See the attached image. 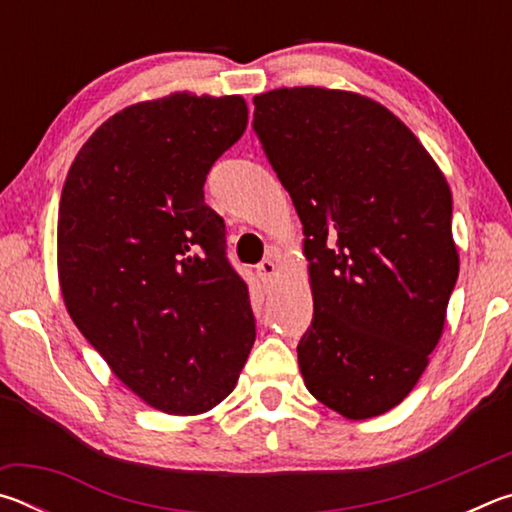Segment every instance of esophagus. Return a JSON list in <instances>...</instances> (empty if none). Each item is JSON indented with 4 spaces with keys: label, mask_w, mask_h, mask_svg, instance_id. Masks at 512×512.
Wrapping results in <instances>:
<instances>
[{
    "label": "esophagus",
    "mask_w": 512,
    "mask_h": 512,
    "mask_svg": "<svg viewBox=\"0 0 512 512\" xmlns=\"http://www.w3.org/2000/svg\"><path fill=\"white\" fill-rule=\"evenodd\" d=\"M275 273H277V264L273 262V259H264V262L257 264V277H259V280H262L264 284L271 282L273 277H275Z\"/></svg>",
    "instance_id": "esophagus-1"
}]
</instances>
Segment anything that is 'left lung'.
<instances>
[{
	"instance_id": "8db88e82",
	"label": "left lung",
	"mask_w": 512,
	"mask_h": 512,
	"mask_svg": "<svg viewBox=\"0 0 512 512\" xmlns=\"http://www.w3.org/2000/svg\"><path fill=\"white\" fill-rule=\"evenodd\" d=\"M253 128L305 232L307 391L348 420L400 404L443 334L458 277L452 192L391 110L325 88L253 99Z\"/></svg>"
}]
</instances>
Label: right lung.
Listing matches in <instances>:
<instances>
[{"instance_id":"obj_1","label":"right lung","mask_w":512,"mask_h":512,"mask_svg":"<svg viewBox=\"0 0 512 512\" xmlns=\"http://www.w3.org/2000/svg\"><path fill=\"white\" fill-rule=\"evenodd\" d=\"M246 124L237 94L135 103L83 144L60 196L69 316L110 370L164 413L214 409L255 343L248 287L203 192Z\"/></svg>"}]
</instances>
